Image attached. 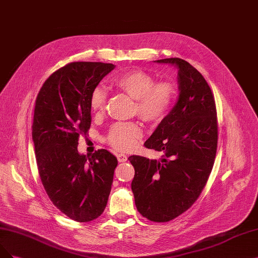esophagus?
<instances>
[{
	"label": "esophagus",
	"instance_id": "34e87169",
	"mask_svg": "<svg viewBox=\"0 0 258 258\" xmlns=\"http://www.w3.org/2000/svg\"><path fill=\"white\" fill-rule=\"evenodd\" d=\"M116 157H117L118 162H126V161H127V156H126V155H123V154H117Z\"/></svg>",
	"mask_w": 258,
	"mask_h": 258
}]
</instances>
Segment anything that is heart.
I'll return each mask as SVG.
<instances>
[{"label":"heart","instance_id":"1","mask_svg":"<svg viewBox=\"0 0 258 258\" xmlns=\"http://www.w3.org/2000/svg\"><path fill=\"white\" fill-rule=\"evenodd\" d=\"M112 85L136 100L135 112L147 122L162 120L171 110L176 91L171 83H156L153 77L142 72H130L115 78ZM104 88H94L90 105L93 112L100 113L105 105ZM141 127L136 122H118L110 129L108 142L117 152H128L142 138Z\"/></svg>","mask_w":258,"mask_h":258}]
</instances>
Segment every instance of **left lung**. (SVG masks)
Listing matches in <instances>:
<instances>
[{
    "label": "left lung",
    "instance_id": "left-lung-1",
    "mask_svg": "<svg viewBox=\"0 0 258 258\" xmlns=\"http://www.w3.org/2000/svg\"><path fill=\"white\" fill-rule=\"evenodd\" d=\"M177 69L178 99L145 142L161 152L160 160L128 159L135 167L131 190L140 214L154 222H167L198 200L214 166L218 145L214 95L204 77L178 57L155 60Z\"/></svg>",
    "mask_w": 258,
    "mask_h": 258
}]
</instances>
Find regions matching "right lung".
<instances>
[{
    "instance_id": "1",
    "label": "right lung",
    "mask_w": 258,
    "mask_h": 258,
    "mask_svg": "<svg viewBox=\"0 0 258 258\" xmlns=\"http://www.w3.org/2000/svg\"><path fill=\"white\" fill-rule=\"evenodd\" d=\"M115 68L75 61L53 73L35 101L32 138L43 188L53 205L77 222L98 218L111 192L117 159L106 149L79 154L78 140L91 127L94 88Z\"/></svg>"
}]
</instances>
